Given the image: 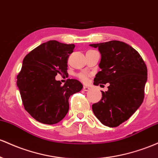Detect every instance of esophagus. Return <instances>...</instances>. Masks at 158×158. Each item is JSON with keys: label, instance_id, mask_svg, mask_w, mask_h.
<instances>
[{"label": "esophagus", "instance_id": "obj_1", "mask_svg": "<svg viewBox=\"0 0 158 158\" xmlns=\"http://www.w3.org/2000/svg\"><path fill=\"white\" fill-rule=\"evenodd\" d=\"M83 89L84 90V91H88V90L90 89V87L88 86H84V87H83Z\"/></svg>", "mask_w": 158, "mask_h": 158}]
</instances>
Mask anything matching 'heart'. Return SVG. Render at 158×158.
Here are the masks:
<instances>
[{
  "label": "heart",
  "mask_w": 158,
  "mask_h": 158,
  "mask_svg": "<svg viewBox=\"0 0 158 158\" xmlns=\"http://www.w3.org/2000/svg\"><path fill=\"white\" fill-rule=\"evenodd\" d=\"M77 77H78L81 80V81L86 82V81H87V80H88L89 74H86V73H80V74H77Z\"/></svg>",
  "instance_id": "b5f03b06"
}]
</instances>
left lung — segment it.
<instances>
[{
  "label": "left lung",
  "mask_w": 158,
  "mask_h": 158,
  "mask_svg": "<svg viewBox=\"0 0 158 158\" xmlns=\"http://www.w3.org/2000/svg\"><path fill=\"white\" fill-rule=\"evenodd\" d=\"M89 45L98 48L102 54V71L95 75L94 84H109L107 91H102L101 101L92 105L93 111L104 125L117 127L143 102L146 65L139 53L123 42L113 40Z\"/></svg>",
  "instance_id": "8db88e82"
}]
</instances>
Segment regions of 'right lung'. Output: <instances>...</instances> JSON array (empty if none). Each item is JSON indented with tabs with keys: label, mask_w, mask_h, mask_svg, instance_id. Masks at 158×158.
Wrapping results in <instances>:
<instances>
[{
	"label": "right lung",
	"mask_w": 158,
	"mask_h": 158,
	"mask_svg": "<svg viewBox=\"0 0 158 158\" xmlns=\"http://www.w3.org/2000/svg\"><path fill=\"white\" fill-rule=\"evenodd\" d=\"M74 46L50 40L23 60L17 86L24 109L41 123L54 125L61 121L69 109V97L82 89V84L76 79L66 80L64 85L55 80L57 74L67 73L68 59Z\"/></svg>",
	"instance_id": "right-lung-1"
}]
</instances>
